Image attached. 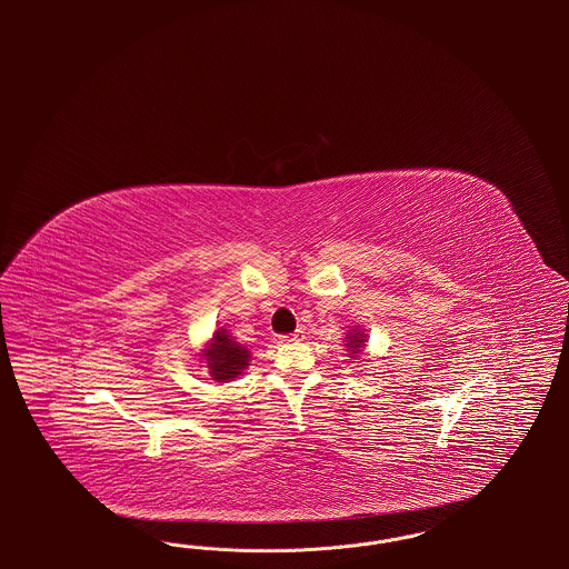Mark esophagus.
<instances>
[{
    "mask_svg": "<svg viewBox=\"0 0 569 569\" xmlns=\"http://www.w3.org/2000/svg\"><path fill=\"white\" fill-rule=\"evenodd\" d=\"M300 339H302V332L298 330L295 335H286V337H281L279 341H281V343H288V341H300Z\"/></svg>",
    "mask_w": 569,
    "mask_h": 569,
    "instance_id": "esophagus-1",
    "label": "esophagus"
}]
</instances>
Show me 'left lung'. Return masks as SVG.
<instances>
[{
  "instance_id": "obj_1",
  "label": "left lung",
  "mask_w": 569,
  "mask_h": 569,
  "mask_svg": "<svg viewBox=\"0 0 569 569\" xmlns=\"http://www.w3.org/2000/svg\"><path fill=\"white\" fill-rule=\"evenodd\" d=\"M367 343H369V335H367V330H365L362 326H352V328L346 332V348H348V356H350L352 360H360V358H362ZM362 360H365V358H362Z\"/></svg>"
}]
</instances>
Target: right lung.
<instances>
[{"label": "right lung", "mask_w": 569, "mask_h": 569, "mask_svg": "<svg viewBox=\"0 0 569 569\" xmlns=\"http://www.w3.org/2000/svg\"><path fill=\"white\" fill-rule=\"evenodd\" d=\"M196 356H198L200 367H204L207 373L217 383H226V381H232V379L243 376V371L249 367V360H251V352L239 341H234V337L221 326L213 330L211 339L202 346V350Z\"/></svg>", "instance_id": "add662e5"}]
</instances>
